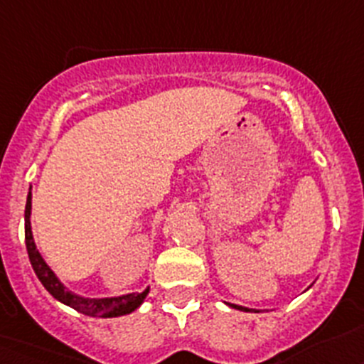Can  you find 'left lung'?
I'll use <instances>...</instances> for the list:
<instances>
[{
	"instance_id": "1",
	"label": "left lung",
	"mask_w": 364,
	"mask_h": 364,
	"mask_svg": "<svg viewBox=\"0 0 364 364\" xmlns=\"http://www.w3.org/2000/svg\"><path fill=\"white\" fill-rule=\"evenodd\" d=\"M231 309H236V311H242V312H259L256 309H247V306H242V305H235V303H228Z\"/></svg>"
}]
</instances>
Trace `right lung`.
<instances>
[{
    "label": "right lung",
    "mask_w": 364,
    "mask_h": 364,
    "mask_svg": "<svg viewBox=\"0 0 364 364\" xmlns=\"http://www.w3.org/2000/svg\"><path fill=\"white\" fill-rule=\"evenodd\" d=\"M30 189H32V186H30ZM30 215H32V193L28 191L25 208L26 251H28V258L36 276H38L46 291L58 301L72 306V309L82 312V314L93 316V318H119V316L132 314L133 311H136L142 305V301H144L149 292V287L142 292H129V294L113 296V298H85V296H79L75 292L68 291L65 283L55 276V272L50 269L48 263L43 259L41 252L36 247L34 236H32V225H30Z\"/></svg>",
    "instance_id": "right-lung-1"
}]
</instances>
